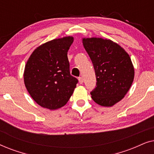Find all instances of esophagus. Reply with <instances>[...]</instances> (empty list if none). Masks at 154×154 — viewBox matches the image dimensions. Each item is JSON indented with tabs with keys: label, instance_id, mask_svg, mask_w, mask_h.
I'll return each mask as SVG.
<instances>
[{
	"label": "esophagus",
	"instance_id": "esophagus-1",
	"mask_svg": "<svg viewBox=\"0 0 154 154\" xmlns=\"http://www.w3.org/2000/svg\"><path fill=\"white\" fill-rule=\"evenodd\" d=\"M79 83H81V84H82L83 83V78L82 77H79Z\"/></svg>",
	"mask_w": 154,
	"mask_h": 154
}]
</instances>
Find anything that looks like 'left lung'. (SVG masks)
<instances>
[{"label": "left lung", "instance_id": "1", "mask_svg": "<svg viewBox=\"0 0 154 154\" xmlns=\"http://www.w3.org/2000/svg\"><path fill=\"white\" fill-rule=\"evenodd\" d=\"M83 45L93 64L96 88L90 92L94 102L112 106L131 87L134 69L127 52L119 44L102 38H83Z\"/></svg>", "mask_w": 154, "mask_h": 154}]
</instances>
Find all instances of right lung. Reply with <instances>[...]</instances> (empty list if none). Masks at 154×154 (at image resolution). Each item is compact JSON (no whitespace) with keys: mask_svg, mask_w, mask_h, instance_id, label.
<instances>
[{"mask_svg":"<svg viewBox=\"0 0 154 154\" xmlns=\"http://www.w3.org/2000/svg\"><path fill=\"white\" fill-rule=\"evenodd\" d=\"M73 37L66 36L43 43L31 54L24 72L27 91L40 106L55 110L66 104L78 80L70 74L67 52Z\"/></svg>","mask_w":154,"mask_h":154,"instance_id":"1","label":"right lung"}]
</instances>
